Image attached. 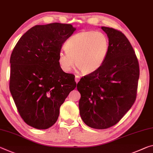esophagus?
<instances>
[{"label":"esophagus","mask_w":153,"mask_h":153,"mask_svg":"<svg viewBox=\"0 0 153 153\" xmlns=\"http://www.w3.org/2000/svg\"><path fill=\"white\" fill-rule=\"evenodd\" d=\"M79 79H80V77H79L78 76H75V81H76V83H77V82L79 81Z\"/></svg>","instance_id":"1"}]
</instances>
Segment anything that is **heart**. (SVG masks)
<instances>
[{"instance_id": "heart-1", "label": "heart", "mask_w": 153, "mask_h": 153, "mask_svg": "<svg viewBox=\"0 0 153 153\" xmlns=\"http://www.w3.org/2000/svg\"><path fill=\"white\" fill-rule=\"evenodd\" d=\"M66 52L60 51L58 63L64 72H69L74 62L82 74H93L102 66L109 50L108 38L99 31H82L75 34L65 44Z\"/></svg>"}]
</instances>
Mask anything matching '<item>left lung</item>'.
Masks as SVG:
<instances>
[{
  "label": "left lung",
  "instance_id": "8db88e82",
  "mask_svg": "<svg viewBox=\"0 0 153 153\" xmlns=\"http://www.w3.org/2000/svg\"><path fill=\"white\" fill-rule=\"evenodd\" d=\"M107 34V58L99 69L81 78L79 114L88 127L104 129L115 125L136 98L139 64L129 41L120 31L101 26Z\"/></svg>",
  "mask_w": 153,
  "mask_h": 153
}]
</instances>
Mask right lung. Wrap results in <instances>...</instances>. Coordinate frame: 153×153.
Instances as JSON below:
<instances>
[{
  "mask_svg": "<svg viewBox=\"0 0 153 153\" xmlns=\"http://www.w3.org/2000/svg\"><path fill=\"white\" fill-rule=\"evenodd\" d=\"M76 30L71 24L36 25L11 53V94L22 118L35 129H48L56 122L60 105L76 87L75 76L58 63L62 45Z\"/></svg>",
  "mask_w": 153,
  "mask_h": 153,
  "instance_id": "obj_1",
  "label": "right lung"
}]
</instances>
